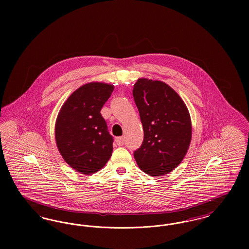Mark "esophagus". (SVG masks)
Returning a JSON list of instances; mask_svg holds the SVG:
<instances>
[{
    "mask_svg": "<svg viewBox=\"0 0 249 249\" xmlns=\"http://www.w3.org/2000/svg\"><path fill=\"white\" fill-rule=\"evenodd\" d=\"M116 142H117V144L119 145V146L123 145V144H124V137H123V136L117 137V138H116Z\"/></svg>",
    "mask_w": 249,
    "mask_h": 249,
    "instance_id": "esophagus-1",
    "label": "esophagus"
}]
</instances>
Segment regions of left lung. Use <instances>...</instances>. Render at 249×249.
Here are the masks:
<instances>
[{
	"mask_svg": "<svg viewBox=\"0 0 249 249\" xmlns=\"http://www.w3.org/2000/svg\"><path fill=\"white\" fill-rule=\"evenodd\" d=\"M132 95L143 129V141L134 159L151 177L167 175L180 164L190 147L188 107L169 85L159 80L139 78Z\"/></svg>",
	"mask_w": 249,
	"mask_h": 249,
	"instance_id": "1",
	"label": "left lung"
}]
</instances>
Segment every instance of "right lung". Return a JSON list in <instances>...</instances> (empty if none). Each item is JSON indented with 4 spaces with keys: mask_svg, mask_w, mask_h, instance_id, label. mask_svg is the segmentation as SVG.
<instances>
[{
    "mask_svg": "<svg viewBox=\"0 0 249 249\" xmlns=\"http://www.w3.org/2000/svg\"><path fill=\"white\" fill-rule=\"evenodd\" d=\"M113 90L110 84H85L69 96L57 117L55 139L59 153L83 175L101 170L111 158L113 137L100 112Z\"/></svg>",
    "mask_w": 249,
    "mask_h": 249,
    "instance_id": "add662e5",
    "label": "right lung"
}]
</instances>
